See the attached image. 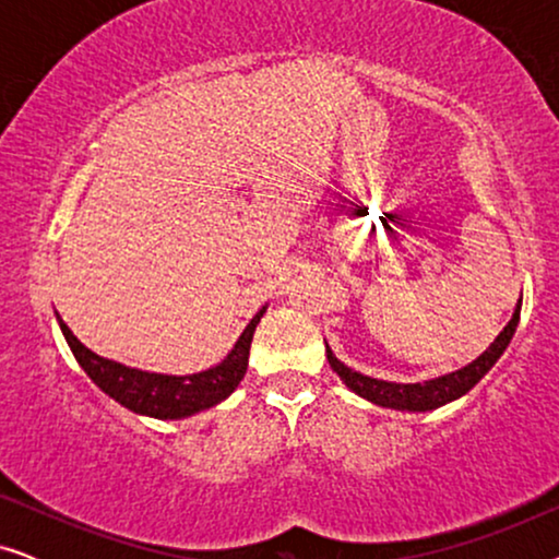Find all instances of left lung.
I'll return each instance as SVG.
<instances>
[{
  "instance_id": "left-lung-1",
  "label": "left lung",
  "mask_w": 559,
  "mask_h": 559,
  "mask_svg": "<svg viewBox=\"0 0 559 559\" xmlns=\"http://www.w3.org/2000/svg\"><path fill=\"white\" fill-rule=\"evenodd\" d=\"M519 312H522V300L516 302V310L507 323V328L496 335V341L476 358V361H471L468 366H463V369L457 371L442 373V377H435L430 381H417V384H396V381L373 379V377H366L361 371L348 369L346 364L335 358L333 350L328 348V343H325V356H328V364H331V369L338 373L343 384H346L350 392L364 396V400L379 404V407L400 409V412H430V409L442 407V404L457 400V396H463L465 392H471V389L476 386L488 371H491V366L499 361L511 338H514L516 325H519Z\"/></svg>"
}]
</instances>
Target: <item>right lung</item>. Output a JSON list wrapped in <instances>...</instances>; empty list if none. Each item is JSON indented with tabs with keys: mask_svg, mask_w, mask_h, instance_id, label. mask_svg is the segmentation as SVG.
<instances>
[{
	"mask_svg": "<svg viewBox=\"0 0 559 559\" xmlns=\"http://www.w3.org/2000/svg\"><path fill=\"white\" fill-rule=\"evenodd\" d=\"M262 308L251 318V323L243 328V333L236 341L224 361L211 369L188 373V377H173V373H152L142 369H132V366L109 361V358L94 354V350L83 346L75 338L63 320L58 316V325L63 331L68 346H71L75 361L81 364V369L88 373L91 381L102 389L104 394H109L111 400H117L121 407L136 412V415H147L157 419H182L203 412L209 407H216L218 402H224L228 394L239 386L249 366V348L251 338L259 320L264 316Z\"/></svg>",
	"mask_w": 559,
	"mask_h": 559,
	"instance_id": "1",
	"label": "right lung"
}]
</instances>
